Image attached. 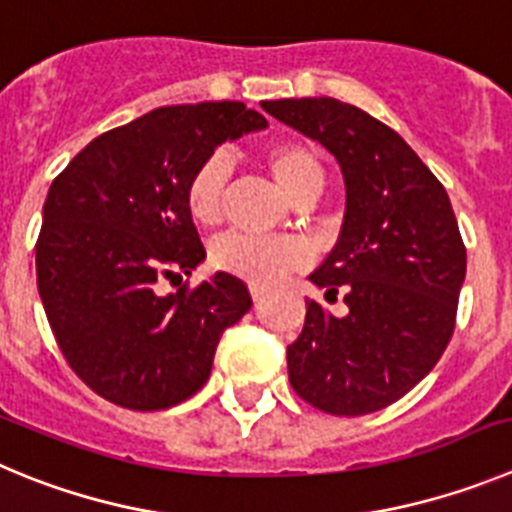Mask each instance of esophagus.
<instances>
[{
    "instance_id": "esophagus-1",
    "label": "esophagus",
    "mask_w": 512,
    "mask_h": 512,
    "mask_svg": "<svg viewBox=\"0 0 512 512\" xmlns=\"http://www.w3.org/2000/svg\"><path fill=\"white\" fill-rule=\"evenodd\" d=\"M265 293H267V290L262 288V285H250V296H252V301H255V303H260L262 298H265Z\"/></svg>"
}]
</instances>
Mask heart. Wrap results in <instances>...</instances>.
Segmentation results:
<instances>
[{
    "label": "heart",
    "instance_id": "1",
    "mask_svg": "<svg viewBox=\"0 0 512 512\" xmlns=\"http://www.w3.org/2000/svg\"><path fill=\"white\" fill-rule=\"evenodd\" d=\"M265 165L273 181L290 201L321 181V165L308 147L298 142H275L267 147ZM229 163L222 153L206 158L193 170L186 186V209L201 227H211L222 216ZM303 262V247L293 239H257L245 234H227L211 245V265L222 273L242 278L252 285H273Z\"/></svg>",
    "mask_w": 512,
    "mask_h": 512
}]
</instances>
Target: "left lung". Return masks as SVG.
Returning a JSON list of instances; mask_svg holds the SVG:
<instances>
[{
    "mask_svg": "<svg viewBox=\"0 0 512 512\" xmlns=\"http://www.w3.org/2000/svg\"><path fill=\"white\" fill-rule=\"evenodd\" d=\"M262 109L336 158L347 188L339 242L311 283L347 313L306 303L288 347V380L331 416H365L403 398L444 354L467 250L444 186L388 124L331 96Z\"/></svg>",
    "mask_w": 512,
    "mask_h": 512,
    "instance_id": "1",
    "label": "left lung"
}]
</instances>
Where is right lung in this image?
I'll return each instance as SVG.
<instances>
[{
  "label": "right lung",
  "instance_id": "1",
  "mask_svg": "<svg viewBox=\"0 0 512 512\" xmlns=\"http://www.w3.org/2000/svg\"><path fill=\"white\" fill-rule=\"evenodd\" d=\"M265 127L242 101L160 107L91 140L53 181L35 247L40 301L68 365L101 398L163 411L209 380L250 290L229 273L173 293L160 283L206 260L186 209L193 170Z\"/></svg>",
  "mask_w": 512,
  "mask_h": 512
}]
</instances>
